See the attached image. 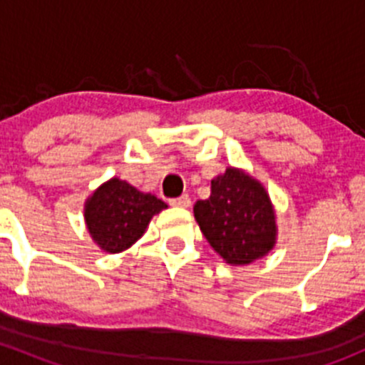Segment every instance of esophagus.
I'll use <instances>...</instances> for the list:
<instances>
[{
	"mask_svg": "<svg viewBox=\"0 0 365 365\" xmlns=\"http://www.w3.org/2000/svg\"><path fill=\"white\" fill-rule=\"evenodd\" d=\"M173 206H178V208H189L190 206V197L187 196V194H183V196L180 197H175V200L169 201Z\"/></svg>",
	"mask_w": 365,
	"mask_h": 365,
	"instance_id": "1",
	"label": "esophagus"
}]
</instances>
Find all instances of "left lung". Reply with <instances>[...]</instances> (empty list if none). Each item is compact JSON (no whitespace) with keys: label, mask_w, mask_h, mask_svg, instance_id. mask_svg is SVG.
Wrapping results in <instances>:
<instances>
[{"label":"left lung","mask_w":365,"mask_h":365,"mask_svg":"<svg viewBox=\"0 0 365 365\" xmlns=\"http://www.w3.org/2000/svg\"><path fill=\"white\" fill-rule=\"evenodd\" d=\"M201 233L231 267L267 256L277 244V217L268 190L245 169L226 168L212 180L208 200L194 205Z\"/></svg>","instance_id":"8db88e82"}]
</instances>
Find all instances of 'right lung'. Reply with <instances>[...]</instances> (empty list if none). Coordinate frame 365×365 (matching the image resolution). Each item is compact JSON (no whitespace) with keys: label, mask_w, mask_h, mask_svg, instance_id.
I'll return each mask as SVG.
<instances>
[{"label":"right lung","mask_w":365,"mask_h":365,"mask_svg":"<svg viewBox=\"0 0 365 365\" xmlns=\"http://www.w3.org/2000/svg\"><path fill=\"white\" fill-rule=\"evenodd\" d=\"M168 208L155 194L143 192L118 176L102 183L84 201V222L104 252L118 254L145 235L153 215Z\"/></svg>","instance_id":"obj_1"}]
</instances>
